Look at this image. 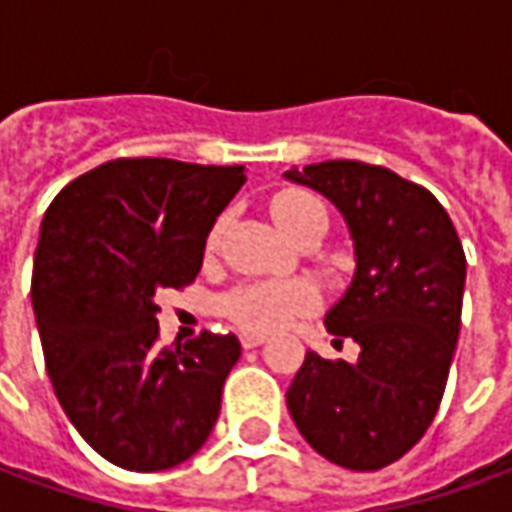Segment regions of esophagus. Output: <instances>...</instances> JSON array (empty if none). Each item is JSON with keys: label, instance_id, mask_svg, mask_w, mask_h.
Masks as SVG:
<instances>
[{"label": "esophagus", "instance_id": "obj_1", "mask_svg": "<svg viewBox=\"0 0 512 512\" xmlns=\"http://www.w3.org/2000/svg\"><path fill=\"white\" fill-rule=\"evenodd\" d=\"M263 342H266L263 333H241V344L246 350H255V347H260Z\"/></svg>", "mask_w": 512, "mask_h": 512}]
</instances>
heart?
<instances>
[{
	"label": "heart",
	"mask_w": 512,
	"mask_h": 512,
	"mask_svg": "<svg viewBox=\"0 0 512 512\" xmlns=\"http://www.w3.org/2000/svg\"><path fill=\"white\" fill-rule=\"evenodd\" d=\"M271 215L291 241H297L302 232L314 227L328 229L325 204L308 190H280L271 198ZM221 229H224V218H218L212 224L210 235H207V249L218 246ZM314 305L316 294L311 285L297 283V280H291V283L260 280V283L238 285L229 294H224L221 311L238 328L249 330V333H271V330L288 325L294 316L308 314Z\"/></svg>",
	"instance_id": "heart-1"
}]
</instances>
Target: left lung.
<instances>
[{
    "instance_id": "1",
    "label": "left lung",
    "mask_w": 512,
    "mask_h": 512,
    "mask_svg": "<svg viewBox=\"0 0 512 512\" xmlns=\"http://www.w3.org/2000/svg\"><path fill=\"white\" fill-rule=\"evenodd\" d=\"M328 196L356 243V277L325 316L358 361L308 353L288 412L316 454L350 471L401 460L426 434L457 350L465 252L443 204L381 165L330 159L285 173Z\"/></svg>"
}]
</instances>
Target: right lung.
<instances>
[{
  "mask_svg": "<svg viewBox=\"0 0 512 512\" xmlns=\"http://www.w3.org/2000/svg\"><path fill=\"white\" fill-rule=\"evenodd\" d=\"M243 182L241 165L111 159L44 212L30 285L44 364L78 434L125 471L190 460L218 420L241 342L201 330L159 347L154 297L196 280Z\"/></svg>",
  "mask_w": 512,
  "mask_h": 512,
  "instance_id": "1",
  "label": "right lung"
}]
</instances>
